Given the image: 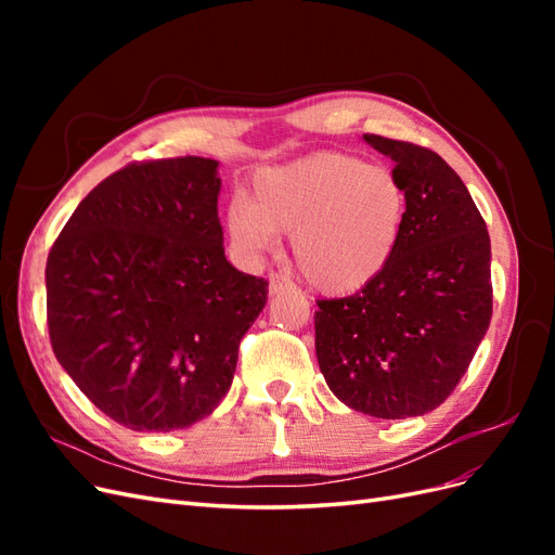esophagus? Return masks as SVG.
Returning a JSON list of instances; mask_svg holds the SVG:
<instances>
[{
	"label": "esophagus",
	"mask_w": 555,
	"mask_h": 555,
	"mask_svg": "<svg viewBox=\"0 0 555 555\" xmlns=\"http://www.w3.org/2000/svg\"><path fill=\"white\" fill-rule=\"evenodd\" d=\"M292 289H294V284L287 278H282V275H271V278H268V294H271V296L292 292Z\"/></svg>",
	"instance_id": "34e87169"
}]
</instances>
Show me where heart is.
Here are the masks:
<instances>
[{
  "mask_svg": "<svg viewBox=\"0 0 555 555\" xmlns=\"http://www.w3.org/2000/svg\"><path fill=\"white\" fill-rule=\"evenodd\" d=\"M405 182L386 166L345 153H317L251 178V201L227 208V233L241 255L257 259L292 233V257L314 289L354 294L373 284L408 224Z\"/></svg>",
  "mask_w": 555,
  "mask_h": 555,
  "instance_id": "heart-1",
  "label": "heart"
}]
</instances>
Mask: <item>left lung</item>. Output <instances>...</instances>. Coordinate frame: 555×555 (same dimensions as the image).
I'll return each mask as SVG.
<instances>
[{
	"label": "left lung",
	"instance_id": "left-lung-1",
	"mask_svg": "<svg viewBox=\"0 0 555 555\" xmlns=\"http://www.w3.org/2000/svg\"><path fill=\"white\" fill-rule=\"evenodd\" d=\"M410 196L389 268L347 298L317 300L314 349L328 389L377 418L447 400L491 324V238L456 171L433 150L365 133Z\"/></svg>",
	"mask_w": 555,
	"mask_h": 555
}]
</instances>
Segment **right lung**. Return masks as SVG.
Here are the masks:
<instances>
[{"instance_id":"obj_1","label":"right lung","mask_w":555,"mask_h":555,"mask_svg":"<svg viewBox=\"0 0 555 555\" xmlns=\"http://www.w3.org/2000/svg\"><path fill=\"white\" fill-rule=\"evenodd\" d=\"M217 166H125L80 201L48 255L55 357L131 430L169 433L212 414L268 300V282L224 257Z\"/></svg>"}]
</instances>
